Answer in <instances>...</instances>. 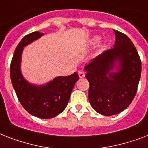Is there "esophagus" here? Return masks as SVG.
Segmentation results:
<instances>
[{
    "label": "esophagus",
    "instance_id": "esophagus-1",
    "mask_svg": "<svg viewBox=\"0 0 148 148\" xmlns=\"http://www.w3.org/2000/svg\"><path fill=\"white\" fill-rule=\"evenodd\" d=\"M78 75H79V77H80V78H84V77H85V74H84L83 71L79 72Z\"/></svg>",
    "mask_w": 148,
    "mask_h": 148
}]
</instances>
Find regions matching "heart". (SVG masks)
I'll return each mask as SVG.
<instances>
[{"label": "heart", "instance_id": "b5f03b06", "mask_svg": "<svg viewBox=\"0 0 148 148\" xmlns=\"http://www.w3.org/2000/svg\"><path fill=\"white\" fill-rule=\"evenodd\" d=\"M101 38L99 37V36H94L92 38H91V40H90V45H95V44H97L99 40H100Z\"/></svg>", "mask_w": 148, "mask_h": 148}]
</instances>
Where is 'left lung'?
<instances>
[{"label":"left lung","instance_id":"8db88e82","mask_svg":"<svg viewBox=\"0 0 148 148\" xmlns=\"http://www.w3.org/2000/svg\"><path fill=\"white\" fill-rule=\"evenodd\" d=\"M114 31V47L103 51L84 67L90 84V105L104 116L117 114L131 104L141 74L140 57L132 41L124 34Z\"/></svg>","mask_w":148,"mask_h":148}]
</instances>
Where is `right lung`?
I'll return each instance as SVG.
<instances>
[{"instance_id": "add662e5", "label": "right lung", "mask_w": 148, "mask_h": 148, "mask_svg": "<svg viewBox=\"0 0 148 148\" xmlns=\"http://www.w3.org/2000/svg\"><path fill=\"white\" fill-rule=\"evenodd\" d=\"M44 34L35 31L23 38L14 53L10 73L13 88L24 109L33 116L48 119L58 116L67 107L79 77L75 72L69 76L56 77L42 85L31 84L24 78L21 68L23 50Z\"/></svg>"}]
</instances>
